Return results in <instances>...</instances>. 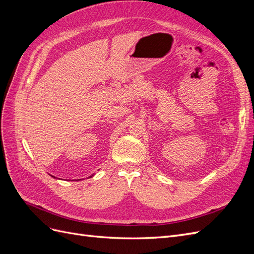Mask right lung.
<instances>
[{
  "label": "right lung",
  "mask_w": 254,
  "mask_h": 254,
  "mask_svg": "<svg viewBox=\"0 0 254 254\" xmlns=\"http://www.w3.org/2000/svg\"><path fill=\"white\" fill-rule=\"evenodd\" d=\"M94 175H92V176H90V178H91V177H93ZM52 177H54V176H52ZM54 178H55V177H54Z\"/></svg>",
  "instance_id": "obj_1"
}]
</instances>
